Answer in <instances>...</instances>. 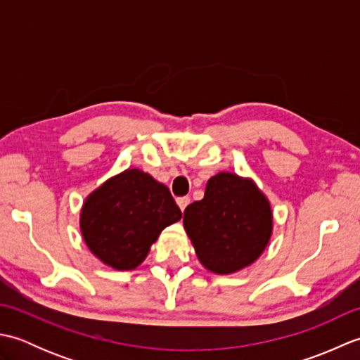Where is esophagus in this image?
<instances>
[{
  "label": "esophagus",
  "instance_id": "obj_1",
  "mask_svg": "<svg viewBox=\"0 0 360 360\" xmlns=\"http://www.w3.org/2000/svg\"><path fill=\"white\" fill-rule=\"evenodd\" d=\"M176 202H178L179 209H181L182 212H184L187 205L190 204V198H188V196H181V198H178V200H176Z\"/></svg>",
  "mask_w": 360,
  "mask_h": 360
}]
</instances>
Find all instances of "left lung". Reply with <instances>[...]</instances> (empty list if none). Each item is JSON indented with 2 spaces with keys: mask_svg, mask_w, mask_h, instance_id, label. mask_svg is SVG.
Segmentation results:
<instances>
[{
  "mask_svg": "<svg viewBox=\"0 0 360 360\" xmlns=\"http://www.w3.org/2000/svg\"><path fill=\"white\" fill-rule=\"evenodd\" d=\"M272 210L255 182L229 172L207 181L201 201L184 210V229L201 264L233 274L263 254L272 235Z\"/></svg>",
  "mask_w": 360,
  "mask_h": 360,
  "instance_id": "obj_1",
  "label": "left lung"
}]
</instances>
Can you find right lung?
<instances>
[{
    "instance_id": "add662e5",
    "label": "right lung",
    "mask_w": 360,
    "mask_h": 360,
    "mask_svg": "<svg viewBox=\"0 0 360 360\" xmlns=\"http://www.w3.org/2000/svg\"><path fill=\"white\" fill-rule=\"evenodd\" d=\"M182 213L164 184L128 168L112 176L83 202L80 231L93 254L117 271H131L150 246Z\"/></svg>"
}]
</instances>
